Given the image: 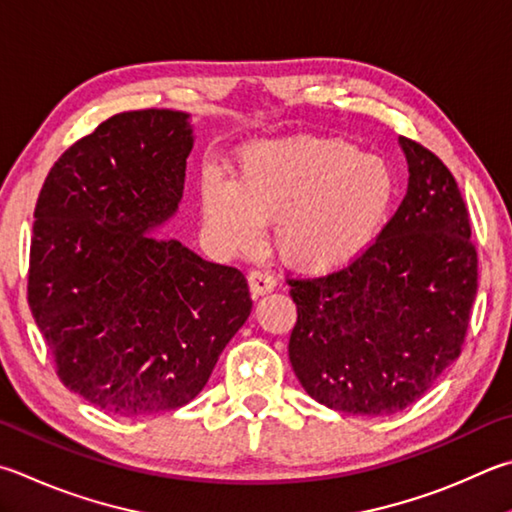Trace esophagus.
Listing matches in <instances>:
<instances>
[{"label": "esophagus", "instance_id": "1", "mask_svg": "<svg viewBox=\"0 0 512 512\" xmlns=\"http://www.w3.org/2000/svg\"><path fill=\"white\" fill-rule=\"evenodd\" d=\"M275 284H277L275 277L268 271H259V268H255V271L248 273V286H250V295L253 297L271 293Z\"/></svg>", "mask_w": 512, "mask_h": 512}]
</instances>
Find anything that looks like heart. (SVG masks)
<instances>
[{
  "instance_id": "1",
  "label": "heart",
  "mask_w": 512,
  "mask_h": 512,
  "mask_svg": "<svg viewBox=\"0 0 512 512\" xmlns=\"http://www.w3.org/2000/svg\"><path fill=\"white\" fill-rule=\"evenodd\" d=\"M396 176L345 138L288 136L239 154L235 181L206 176L201 210L221 246L253 250L275 221V248L302 271H331L374 244L392 217Z\"/></svg>"
}]
</instances>
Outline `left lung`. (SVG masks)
<instances>
[{
	"mask_svg": "<svg viewBox=\"0 0 512 512\" xmlns=\"http://www.w3.org/2000/svg\"><path fill=\"white\" fill-rule=\"evenodd\" d=\"M410 183L365 253L320 277H288V358L331 410L385 416L418 401L459 358L477 297V248L452 172L401 136Z\"/></svg>",
	"mask_w": 512,
	"mask_h": 512,
	"instance_id": "left-lung-1",
	"label": "left lung"
}]
</instances>
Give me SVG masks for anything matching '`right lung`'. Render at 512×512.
I'll return each instance as SVG.
<instances>
[{
  "mask_svg": "<svg viewBox=\"0 0 512 512\" xmlns=\"http://www.w3.org/2000/svg\"><path fill=\"white\" fill-rule=\"evenodd\" d=\"M188 118H107L53 163L37 197L31 313L62 383L109 414L190 403L253 309L244 273L150 232L183 197Z\"/></svg>",
  "mask_w": 512,
  "mask_h": 512,
  "instance_id": "right-lung-1",
  "label": "right lung"
}]
</instances>
